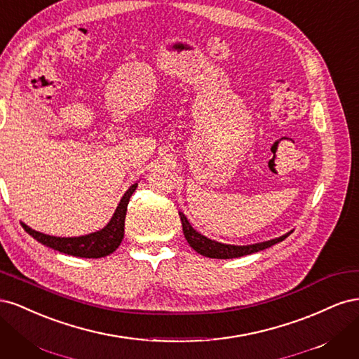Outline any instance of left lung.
<instances>
[{
  "label": "left lung",
  "instance_id": "left-lung-1",
  "mask_svg": "<svg viewBox=\"0 0 359 359\" xmlns=\"http://www.w3.org/2000/svg\"><path fill=\"white\" fill-rule=\"evenodd\" d=\"M180 217H181V223H182L184 236H186V240L190 244V247L194 250V252H198L199 255L211 257V259H233V257H241V256H247L252 253H257V252H260V250H265L271 245L286 240V238L292 233V231H290L286 235H281L280 238H276V240H269L265 243H257V244H252V245H232V244L217 243L214 240H210V238L201 235L199 232L193 229L186 215L180 212Z\"/></svg>",
  "mask_w": 359,
  "mask_h": 359
}]
</instances>
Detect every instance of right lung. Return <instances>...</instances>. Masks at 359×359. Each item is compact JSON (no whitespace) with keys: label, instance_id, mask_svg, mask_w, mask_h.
Masks as SVG:
<instances>
[{"label":"right lung","instance_id":"right-lung-1","mask_svg":"<svg viewBox=\"0 0 359 359\" xmlns=\"http://www.w3.org/2000/svg\"><path fill=\"white\" fill-rule=\"evenodd\" d=\"M136 187H137V182L133 184V186L124 193V196L121 201H119L111 222L107 223L102 231H97L83 236L60 238V236H50L46 233L37 232L34 229H31V227L27 226L25 223H20V224H22L25 232L29 233L34 240H37L43 245L58 250L60 253L76 256V257H88V259L104 257L107 255L114 253L123 241L127 205Z\"/></svg>","mask_w":359,"mask_h":359}]
</instances>
